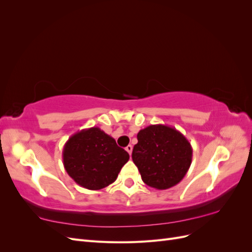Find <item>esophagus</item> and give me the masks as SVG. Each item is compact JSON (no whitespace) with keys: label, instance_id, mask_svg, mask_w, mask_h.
Instances as JSON below:
<instances>
[{"label":"esophagus","instance_id":"34e87169","mask_svg":"<svg viewBox=\"0 0 252 252\" xmlns=\"http://www.w3.org/2000/svg\"><path fill=\"white\" fill-rule=\"evenodd\" d=\"M125 149H126V151L128 152V154L131 156V152H132V146H131V145H128V146Z\"/></svg>","mask_w":252,"mask_h":252}]
</instances>
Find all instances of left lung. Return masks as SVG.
I'll list each match as a JSON object with an SVG mask.
<instances>
[{"label":"left lung","instance_id":"8db88e82","mask_svg":"<svg viewBox=\"0 0 252 252\" xmlns=\"http://www.w3.org/2000/svg\"><path fill=\"white\" fill-rule=\"evenodd\" d=\"M136 138L132 161L145 184L158 190L179 184L192 161V147L185 135L158 124L141 129Z\"/></svg>","mask_w":252,"mask_h":252}]
</instances>
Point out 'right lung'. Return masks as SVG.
Listing matches in <instances>:
<instances>
[{"instance_id":"right-lung-1","label":"right lung","mask_w":252,"mask_h":252,"mask_svg":"<svg viewBox=\"0 0 252 252\" xmlns=\"http://www.w3.org/2000/svg\"><path fill=\"white\" fill-rule=\"evenodd\" d=\"M128 159L127 151L98 127L75 132L63 148L66 172L78 185L89 190L112 184Z\"/></svg>"}]
</instances>
